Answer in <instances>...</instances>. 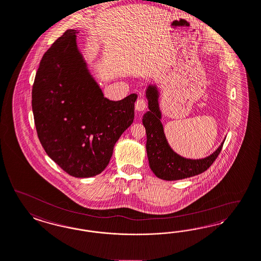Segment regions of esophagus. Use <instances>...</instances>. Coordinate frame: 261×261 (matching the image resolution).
Listing matches in <instances>:
<instances>
[{"label": "esophagus", "mask_w": 261, "mask_h": 261, "mask_svg": "<svg viewBox=\"0 0 261 261\" xmlns=\"http://www.w3.org/2000/svg\"><path fill=\"white\" fill-rule=\"evenodd\" d=\"M147 107V102L144 98L138 99L136 101L135 108L138 112H143Z\"/></svg>", "instance_id": "obj_1"}]
</instances>
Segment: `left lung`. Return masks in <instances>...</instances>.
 Returning <instances> with one entry per match:
<instances>
[{
    "label": "left lung",
    "mask_w": 261,
    "mask_h": 261,
    "mask_svg": "<svg viewBox=\"0 0 261 261\" xmlns=\"http://www.w3.org/2000/svg\"><path fill=\"white\" fill-rule=\"evenodd\" d=\"M148 110L143 117L146 133V153L149 167L160 179L167 181L185 179L206 171L221 152L225 139L215 151L204 158H186L175 152L165 135L162 112L159 104L160 90L155 84H150L145 90Z\"/></svg>",
    "instance_id": "1"
}]
</instances>
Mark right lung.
<instances>
[{
  "label": "right lung",
  "instance_id": "add662e5",
  "mask_svg": "<svg viewBox=\"0 0 261 261\" xmlns=\"http://www.w3.org/2000/svg\"><path fill=\"white\" fill-rule=\"evenodd\" d=\"M67 30L45 54L32 90L36 132L47 155L74 177L88 178L108 166L115 144L133 123L137 94L104 97Z\"/></svg>",
  "mask_w": 261,
  "mask_h": 261
}]
</instances>
